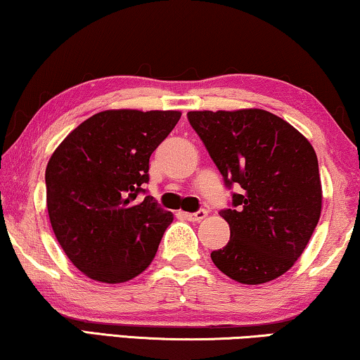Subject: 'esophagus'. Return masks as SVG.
<instances>
[{
  "label": "esophagus",
  "mask_w": 360,
  "mask_h": 360,
  "mask_svg": "<svg viewBox=\"0 0 360 360\" xmlns=\"http://www.w3.org/2000/svg\"><path fill=\"white\" fill-rule=\"evenodd\" d=\"M184 216H185L186 219H188V221L198 222V221H202V219H205V217L207 216V211H206V210H198L196 212H185Z\"/></svg>",
  "instance_id": "obj_1"
}]
</instances>
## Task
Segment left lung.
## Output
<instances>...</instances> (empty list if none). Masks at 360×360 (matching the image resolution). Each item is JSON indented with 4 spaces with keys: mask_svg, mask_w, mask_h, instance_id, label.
<instances>
[{
    "mask_svg": "<svg viewBox=\"0 0 360 360\" xmlns=\"http://www.w3.org/2000/svg\"><path fill=\"white\" fill-rule=\"evenodd\" d=\"M188 122L221 172L240 188L219 214L231 240L211 259L242 284H263L292 268L321 212L319 159L283 118L259 108L188 112Z\"/></svg>",
    "mask_w": 360,
    "mask_h": 360,
    "instance_id": "8db88e82",
    "label": "left lung"
}]
</instances>
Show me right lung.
<instances>
[{"label": "right lung", "mask_w": 360, "mask_h": 360, "mask_svg": "<svg viewBox=\"0 0 360 360\" xmlns=\"http://www.w3.org/2000/svg\"><path fill=\"white\" fill-rule=\"evenodd\" d=\"M181 117L175 110H105L68 134L45 170L55 237L91 279L117 284L149 266L174 214L153 196L149 159Z\"/></svg>", "instance_id": "right-lung-1"}]
</instances>
